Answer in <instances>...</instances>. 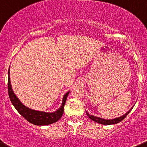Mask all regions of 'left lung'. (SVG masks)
<instances>
[{
    "instance_id": "1",
    "label": "left lung",
    "mask_w": 147,
    "mask_h": 147,
    "mask_svg": "<svg viewBox=\"0 0 147 147\" xmlns=\"http://www.w3.org/2000/svg\"><path fill=\"white\" fill-rule=\"evenodd\" d=\"M132 108H133V107L129 110V111L126 112L124 115H123V116H120V117L115 118V119H102V118L97 117V116H93V115H90L88 111H86V113H87V116L89 117V119H90L91 120L96 122V123H100V124H103V125H112V124H116V123H119V122L121 121H123V119L127 116V115L130 113L131 111L132 110Z\"/></svg>"
}]
</instances>
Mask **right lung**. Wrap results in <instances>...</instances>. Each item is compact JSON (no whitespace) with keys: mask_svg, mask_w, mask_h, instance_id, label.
<instances>
[{"mask_svg":"<svg viewBox=\"0 0 147 147\" xmlns=\"http://www.w3.org/2000/svg\"><path fill=\"white\" fill-rule=\"evenodd\" d=\"M8 90L10 100H11L13 105L17 110V111L24 119H26V120H27L32 124L36 125V126L49 125L59 120L63 115L64 106H65V102H66L67 98L69 93V91H68L65 94L63 98H62V105L59 107V109H57L55 111L49 113V112L40 111L31 109V108L24 105L20 101V100L16 95V94L14 93L12 87H11V80H10V67L8 72Z\"/></svg>","mask_w":147,"mask_h":147,"instance_id":"1","label":"right lung"}]
</instances>
